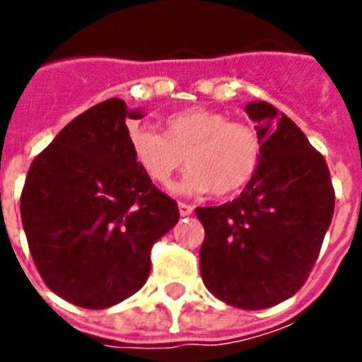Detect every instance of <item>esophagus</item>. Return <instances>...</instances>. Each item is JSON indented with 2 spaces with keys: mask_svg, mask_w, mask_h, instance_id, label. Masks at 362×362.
Masks as SVG:
<instances>
[{
  "mask_svg": "<svg viewBox=\"0 0 362 362\" xmlns=\"http://www.w3.org/2000/svg\"><path fill=\"white\" fill-rule=\"evenodd\" d=\"M178 210H180V216H192L193 206L187 203H178Z\"/></svg>",
  "mask_w": 362,
  "mask_h": 362,
  "instance_id": "obj_1",
  "label": "esophagus"
}]
</instances>
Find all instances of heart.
Here are the masks:
<instances>
[{"instance_id": "heart-1", "label": "heart", "mask_w": 362, "mask_h": 362, "mask_svg": "<svg viewBox=\"0 0 362 362\" xmlns=\"http://www.w3.org/2000/svg\"><path fill=\"white\" fill-rule=\"evenodd\" d=\"M129 148L144 176L163 189L173 186L186 156L189 170L176 186L182 195L238 193L257 175L263 159V141L252 124L229 122L206 107L170 115L165 133L146 125L131 127Z\"/></svg>"}]
</instances>
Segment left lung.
<instances>
[{
    "label": "left lung",
    "mask_w": 362,
    "mask_h": 362,
    "mask_svg": "<svg viewBox=\"0 0 362 362\" xmlns=\"http://www.w3.org/2000/svg\"><path fill=\"white\" fill-rule=\"evenodd\" d=\"M263 159L240 197L199 206L201 276L210 293L244 310L293 297L314 267L334 214L325 159L298 125L267 101L246 105Z\"/></svg>",
    "instance_id": "1"
}]
</instances>
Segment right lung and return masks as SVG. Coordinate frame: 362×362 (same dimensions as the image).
Returning a JSON list of instances; mask_svg holds the SVG:
<instances>
[{"label":"right lung","mask_w":362,"mask_h":362,"mask_svg":"<svg viewBox=\"0 0 362 362\" xmlns=\"http://www.w3.org/2000/svg\"><path fill=\"white\" fill-rule=\"evenodd\" d=\"M118 98L95 105L59 131L30 167L20 214L37 270L58 297L101 310L141 289L153 242L180 218L133 159Z\"/></svg>","instance_id":"1"}]
</instances>
